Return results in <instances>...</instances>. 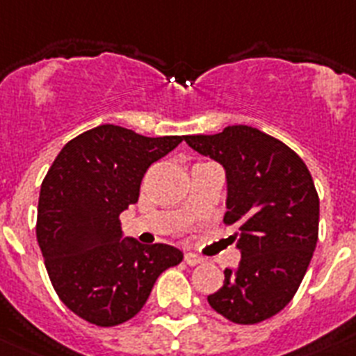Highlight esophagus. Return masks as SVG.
<instances>
[{"mask_svg":"<svg viewBox=\"0 0 356 356\" xmlns=\"http://www.w3.org/2000/svg\"><path fill=\"white\" fill-rule=\"evenodd\" d=\"M184 260H185V264H187V266H198V264L204 262V258L198 257V254H195V252H187Z\"/></svg>","mask_w":356,"mask_h":356,"instance_id":"1","label":"esophagus"}]
</instances>
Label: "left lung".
<instances>
[{
	"mask_svg": "<svg viewBox=\"0 0 356 356\" xmlns=\"http://www.w3.org/2000/svg\"><path fill=\"white\" fill-rule=\"evenodd\" d=\"M225 169L227 213L242 260L225 269L207 302L234 324L271 318L295 296L318 240L320 202L309 169L293 149L249 125L184 136Z\"/></svg>",
	"mask_w": 356,
	"mask_h": 356,
	"instance_id": "obj_1",
	"label": "left lung"
}]
</instances>
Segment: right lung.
<instances>
[{"label":"right lung","mask_w":356,"mask_h":356,"mask_svg":"<svg viewBox=\"0 0 356 356\" xmlns=\"http://www.w3.org/2000/svg\"><path fill=\"white\" fill-rule=\"evenodd\" d=\"M181 140L99 125L56 156L41 184L36 236L52 287L79 318L99 327L127 322L161 273L181 262L180 249L123 238L120 224L147 169Z\"/></svg>","instance_id":"1"}]
</instances>
